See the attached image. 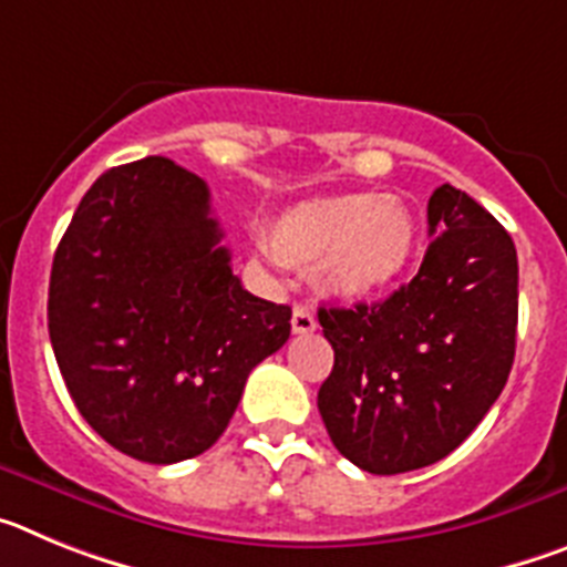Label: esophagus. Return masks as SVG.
<instances>
[{
    "label": "esophagus",
    "mask_w": 567,
    "mask_h": 567,
    "mask_svg": "<svg viewBox=\"0 0 567 567\" xmlns=\"http://www.w3.org/2000/svg\"><path fill=\"white\" fill-rule=\"evenodd\" d=\"M318 329V320H315V312L309 307H295L292 309V332L309 334Z\"/></svg>",
    "instance_id": "34e87169"
}]
</instances>
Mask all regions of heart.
I'll return each instance as SVG.
<instances>
[{"mask_svg": "<svg viewBox=\"0 0 567 567\" xmlns=\"http://www.w3.org/2000/svg\"><path fill=\"white\" fill-rule=\"evenodd\" d=\"M264 240L280 264L315 267L332 298L365 300L409 272L420 227L400 195L343 193L292 204L269 221Z\"/></svg>", "mask_w": 567, "mask_h": 567, "instance_id": "obj_1", "label": "heart"}]
</instances>
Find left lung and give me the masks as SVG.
<instances>
[{
    "mask_svg": "<svg viewBox=\"0 0 567 567\" xmlns=\"http://www.w3.org/2000/svg\"><path fill=\"white\" fill-rule=\"evenodd\" d=\"M420 272L380 303L320 307L334 349L318 409L334 449L369 474L452 454L503 392L517 349L519 269L503 224L463 189L429 198Z\"/></svg>",
    "mask_w": 567,
    "mask_h": 567,
    "instance_id": "1",
    "label": "left lung"
}]
</instances>
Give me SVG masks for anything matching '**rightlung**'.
Returning a JSON list of instances; mask_svg holds the SVG:
<instances>
[{
  "mask_svg": "<svg viewBox=\"0 0 567 567\" xmlns=\"http://www.w3.org/2000/svg\"><path fill=\"white\" fill-rule=\"evenodd\" d=\"M207 184L162 155L99 175L59 240L48 329L79 414L142 463L198 457L292 309L240 287Z\"/></svg>",
  "mask_w": 567,
  "mask_h": 567,
  "instance_id": "right-lung-1",
  "label": "right lung"
}]
</instances>
